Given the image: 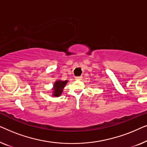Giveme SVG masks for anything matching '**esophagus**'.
Instances as JSON below:
<instances>
[{"instance_id": "esophagus-1", "label": "esophagus", "mask_w": 147, "mask_h": 147, "mask_svg": "<svg viewBox=\"0 0 147 147\" xmlns=\"http://www.w3.org/2000/svg\"><path fill=\"white\" fill-rule=\"evenodd\" d=\"M75 79L76 80H81L82 79V76H76Z\"/></svg>"}]
</instances>
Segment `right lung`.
Wrapping results in <instances>:
<instances>
[{"instance_id":"add662e5","label":"right lung","mask_w":147,"mask_h":147,"mask_svg":"<svg viewBox=\"0 0 147 147\" xmlns=\"http://www.w3.org/2000/svg\"><path fill=\"white\" fill-rule=\"evenodd\" d=\"M67 83V80H65V81L58 80V81H56L54 84L53 88V96H56V97H59V96H61L62 92H63V89Z\"/></svg>"}]
</instances>
